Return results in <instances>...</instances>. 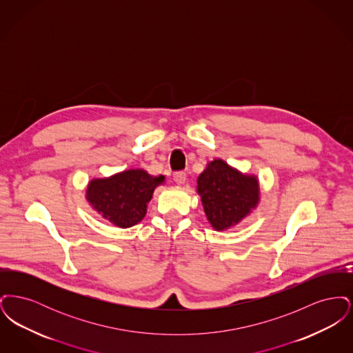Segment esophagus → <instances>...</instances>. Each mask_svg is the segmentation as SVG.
Here are the masks:
<instances>
[{
    "mask_svg": "<svg viewBox=\"0 0 353 353\" xmlns=\"http://www.w3.org/2000/svg\"><path fill=\"white\" fill-rule=\"evenodd\" d=\"M185 180H186L185 172H176V173H173V181H174L176 184H184Z\"/></svg>",
    "mask_w": 353,
    "mask_h": 353,
    "instance_id": "obj_1",
    "label": "esophagus"
}]
</instances>
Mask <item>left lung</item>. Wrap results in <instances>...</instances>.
Segmentation results:
<instances>
[{"label":"left lung","instance_id":"8db88e82","mask_svg":"<svg viewBox=\"0 0 353 353\" xmlns=\"http://www.w3.org/2000/svg\"><path fill=\"white\" fill-rule=\"evenodd\" d=\"M197 193L210 225L226 230L249 216L259 202V183L221 159L210 161L197 179Z\"/></svg>","mask_w":353,"mask_h":353}]
</instances>
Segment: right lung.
Wrapping results in <instances>:
<instances>
[{"label": "right lung", "mask_w": 353, "mask_h": 353, "mask_svg": "<svg viewBox=\"0 0 353 353\" xmlns=\"http://www.w3.org/2000/svg\"><path fill=\"white\" fill-rule=\"evenodd\" d=\"M165 177L151 176L144 169H128L111 177L92 179L85 190V200L118 228H131L145 217L147 203L154 189Z\"/></svg>", "instance_id": "obj_1"}]
</instances>
